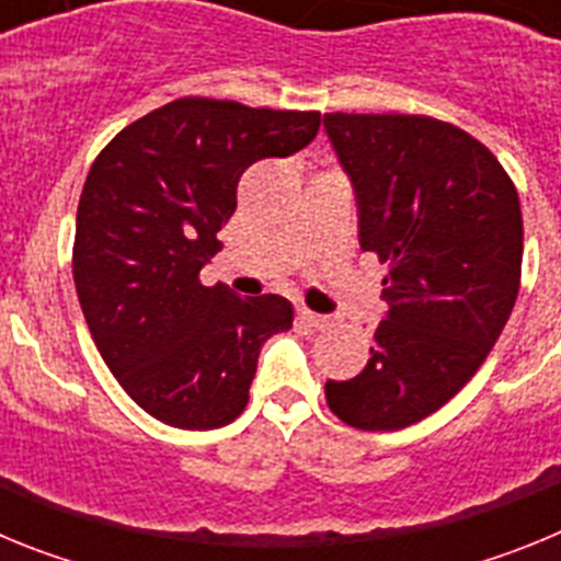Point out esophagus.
<instances>
[{"instance_id":"obj_1","label":"esophagus","mask_w":561,"mask_h":561,"mask_svg":"<svg viewBox=\"0 0 561 561\" xmlns=\"http://www.w3.org/2000/svg\"><path fill=\"white\" fill-rule=\"evenodd\" d=\"M297 320H300L304 325H309V329H329L331 325L329 314H314V311H309V309L297 311Z\"/></svg>"}]
</instances>
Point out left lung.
Here are the masks:
<instances>
[{"mask_svg":"<svg viewBox=\"0 0 561 561\" xmlns=\"http://www.w3.org/2000/svg\"><path fill=\"white\" fill-rule=\"evenodd\" d=\"M359 207V247L388 275L370 359L325 381L356 430H404L478 374L508 323L523 266V213L508 173L463 128L427 114L323 117Z\"/></svg>","mask_w":561,"mask_h":561,"instance_id":"8db88e82","label":"left lung"}]
</instances>
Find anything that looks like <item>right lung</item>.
Instances as JSON below:
<instances>
[{
	"label": "right lung",
	"instance_id": "right-lung-1",
	"mask_svg": "<svg viewBox=\"0 0 561 561\" xmlns=\"http://www.w3.org/2000/svg\"><path fill=\"white\" fill-rule=\"evenodd\" d=\"M320 112L180 98L123 128L78 202L72 277L103 362L148 415L216 430L244 413L261 345L289 331L280 295L238 297L199 272L236 213L241 173L289 157Z\"/></svg>",
	"mask_w": 561,
	"mask_h": 561
}]
</instances>
